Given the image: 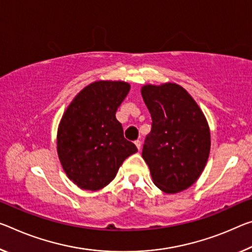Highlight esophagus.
<instances>
[{
	"mask_svg": "<svg viewBox=\"0 0 252 252\" xmlns=\"http://www.w3.org/2000/svg\"><path fill=\"white\" fill-rule=\"evenodd\" d=\"M134 145L137 146V148H138L139 150L141 149V141H140V140H135V141H134Z\"/></svg>",
	"mask_w": 252,
	"mask_h": 252,
	"instance_id": "obj_1",
	"label": "esophagus"
}]
</instances>
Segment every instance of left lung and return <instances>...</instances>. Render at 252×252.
Masks as SVG:
<instances>
[{"label": "left lung", "mask_w": 252, "mask_h": 252, "mask_svg": "<svg viewBox=\"0 0 252 252\" xmlns=\"http://www.w3.org/2000/svg\"><path fill=\"white\" fill-rule=\"evenodd\" d=\"M141 94L153 120L142 158L158 189L179 193L197 181L206 165L209 125L197 103L177 84L145 85Z\"/></svg>", "instance_id": "1"}]
</instances>
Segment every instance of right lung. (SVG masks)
<instances>
[{"label": "right lung", "instance_id": "obj_1", "mask_svg": "<svg viewBox=\"0 0 252 252\" xmlns=\"http://www.w3.org/2000/svg\"><path fill=\"white\" fill-rule=\"evenodd\" d=\"M129 91L126 82H94L76 95L63 115L58 157L67 177L83 189L109 185L122 162L138 151L115 118Z\"/></svg>", "mask_w": 252, "mask_h": 252}]
</instances>
